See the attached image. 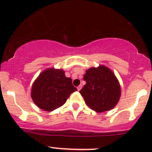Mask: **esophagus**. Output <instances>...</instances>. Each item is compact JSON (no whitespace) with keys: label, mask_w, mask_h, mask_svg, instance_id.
Instances as JSON below:
<instances>
[{"label":"esophagus","mask_w":152,"mask_h":152,"mask_svg":"<svg viewBox=\"0 0 152 152\" xmlns=\"http://www.w3.org/2000/svg\"><path fill=\"white\" fill-rule=\"evenodd\" d=\"M82 85L78 86V87H77V90H78V91H79V90H80L81 89H82Z\"/></svg>","instance_id":"1"}]
</instances>
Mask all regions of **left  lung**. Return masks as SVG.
Returning a JSON list of instances; mask_svg holds the SVG:
<instances>
[{"mask_svg":"<svg viewBox=\"0 0 152 152\" xmlns=\"http://www.w3.org/2000/svg\"><path fill=\"white\" fill-rule=\"evenodd\" d=\"M86 84L79 91L86 104L97 113L111 110L121 95L119 81L111 69L104 65L86 70Z\"/></svg>","mask_w":152,"mask_h":152,"instance_id":"left-lung-1","label":"left lung"}]
</instances>
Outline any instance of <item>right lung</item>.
Wrapping results in <instances>:
<instances>
[{
  "instance_id": "1",
  "label": "right lung",
  "mask_w": 152,
  "mask_h": 152,
  "mask_svg": "<svg viewBox=\"0 0 152 152\" xmlns=\"http://www.w3.org/2000/svg\"><path fill=\"white\" fill-rule=\"evenodd\" d=\"M76 90L72 85L71 78L66 77L62 69L48 67L33 82L31 97L39 109L49 112L63 105Z\"/></svg>"
}]
</instances>
